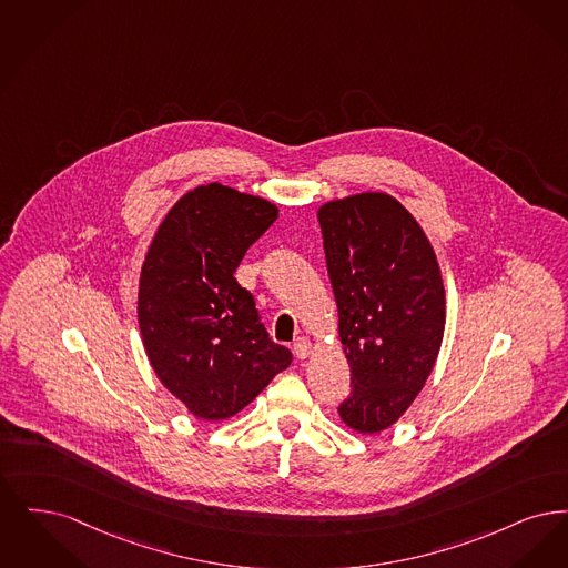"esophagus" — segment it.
<instances>
[{
  "label": "esophagus",
  "instance_id": "obj_1",
  "mask_svg": "<svg viewBox=\"0 0 568 568\" xmlns=\"http://www.w3.org/2000/svg\"><path fill=\"white\" fill-rule=\"evenodd\" d=\"M293 352H295L296 358H307L310 352H312V344L307 337H298L295 344H293Z\"/></svg>",
  "mask_w": 568,
  "mask_h": 568
}]
</instances>
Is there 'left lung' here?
I'll return each instance as SVG.
<instances>
[{"mask_svg": "<svg viewBox=\"0 0 568 568\" xmlns=\"http://www.w3.org/2000/svg\"><path fill=\"white\" fill-rule=\"evenodd\" d=\"M352 393L339 416L363 435L393 426L424 388L444 342L442 270L416 219L386 193L318 210Z\"/></svg>", "mask_w": 568, "mask_h": 568, "instance_id": "obj_1", "label": "left lung"}]
</instances>
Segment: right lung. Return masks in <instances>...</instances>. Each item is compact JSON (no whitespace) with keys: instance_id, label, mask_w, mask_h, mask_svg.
Returning a JSON list of instances; mask_svg holds the SVG:
<instances>
[{"instance_id":"add662e5","label":"right lung","mask_w":568,"mask_h":568,"mask_svg":"<svg viewBox=\"0 0 568 568\" xmlns=\"http://www.w3.org/2000/svg\"><path fill=\"white\" fill-rule=\"evenodd\" d=\"M275 219L272 201L212 182L178 199L152 237L140 331L161 384L195 418L235 416L293 363L233 275Z\"/></svg>"}]
</instances>
